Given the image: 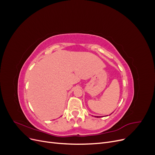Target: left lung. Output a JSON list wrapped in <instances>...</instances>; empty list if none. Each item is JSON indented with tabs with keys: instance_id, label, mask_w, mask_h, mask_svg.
<instances>
[{
	"instance_id": "left-lung-1",
	"label": "left lung",
	"mask_w": 155,
	"mask_h": 155,
	"mask_svg": "<svg viewBox=\"0 0 155 155\" xmlns=\"http://www.w3.org/2000/svg\"><path fill=\"white\" fill-rule=\"evenodd\" d=\"M108 115H107V116H107ZM94 116V117H97V118H101V117H102V116Z\"/></svg>"
}]
</instances>
